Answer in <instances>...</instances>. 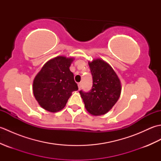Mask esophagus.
Wrapping results in <instances>:
<instances>
[{"label":"esophagus","mask_w":161,"mask_h":161,"mask_svg":"<svg viewBox=\"0 0 161 161\" xmlns=\"http://www.w3.org/2000/svg\"><path fill=\"white\" fill-rule=\"evenodd\" d=\"M81 84H82L81 83H79V84H78V88H79V89H80V88H81Z\"/></svg>","instance_id":"obj_1"}]
</instances>
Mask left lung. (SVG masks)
Returning <instances> with one entry per match:
<instances>
[{
    "mask_svg": "<svg viewBox=\"0 0 161 161\" xmlns=\"http://www.w3.org/2000/svg\"><path fill=\"white\" fill-rule=\"evenodd\" d=\"M88 65L93 77V86L88 92L81 90L80 93L91 114L104 115L118 100L121 93L120 81L110 65L104 61L94 59Z\"/></svg>",
    "mask_w": 161,
    "mask_h": 161,
    "instance_id": "8db88e82",
    "label": "left lung"
}]
</instances>
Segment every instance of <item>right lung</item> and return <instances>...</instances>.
Returning a JSON list of instances; mask_svg holds the SVG:
<instances>
[{
    "instance_id": "obj_1",
    "label": "right lung",
    "mask_w": 161,
    "mask_h": 161,
    "mask_svg": "<svg viewBox=\"0 0 161 161\" xmlns=\"http://www.w3.org/2000/svg\"><path fill=\"white\" fill-rule=\"evenodd\" d=\"M73 58L57 57L46 62L33 81V93L39 105L50 112L64 108L72 92L78 90L69 67Z\"/></svg>"
}]
</instances>
